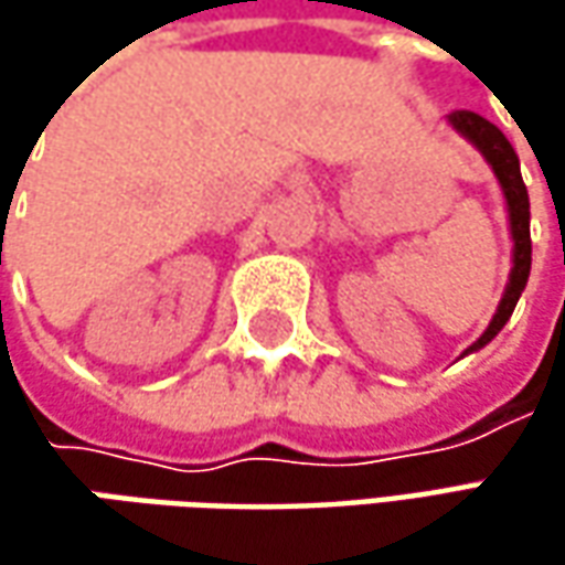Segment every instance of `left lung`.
I'll return each mask as SVG.
<instances>
[{
    "label": "left lung",
    "mask_w": 565,
    "mask_h": 565,
    "mask_svg": "<svg viewBox=\"0 0 565 565\" xmlns=\"http://www.w3.org/2000/svg\"><path fill=\"white\" fill-rule=\"evenodd\" d=\"M449 125L471 141L481 157L488 160L497 182L503 188V198H507V210H510V232H512V270H510V282H507V292L500 298V308L497 315L490 320V327L481 333L478 342L468 345V352H478L484 349L490 339L497 337L507 320L515 311V301L519 295L525 292V282H529V273H532V232H529V223H532V210H529V188L522 182V169H519V157L512 150V143L507 141V135L488 121L484 116L478 113H468V109H459L449 116Z\"/></svg>",
    "instance_id": "1"
}]
</instances>
